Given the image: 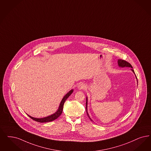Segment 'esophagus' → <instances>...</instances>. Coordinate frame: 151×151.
I'll list each match as a JSON object with an SVG mask.
<instances>
[{
  "mask_svg": "<svg viewBox=\"0 0 151 151\" xmlns=\"http://www.w3.org/2000/svg\"><path fill=\"white\" fill-rule=\"evenodd\" d=\"M78 88L79 90H81V89H85L86 88V86H85V85L83 83H80V84L78 85Z\"/></svg>",
  "mask_w": 151,
  "mask_h": 151,
  "instance_id": "1",
  "label": "esophagus"
}]
</instances>
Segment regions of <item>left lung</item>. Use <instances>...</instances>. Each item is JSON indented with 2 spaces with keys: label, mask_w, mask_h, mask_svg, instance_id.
Here are the masks:
<instances>
[{
  "label": "left lung",
  "mask_w": 151,
  "mask_h": 151,
  "mask_svg": "<svg viewBox=\"0 0 151 151\" xmlns=\"http://www.w3.org/2000/svg\"><path fill=\"white\" fill-rule=\"evenodd\" d=\"M118 65H119V66L120 67H131V68H133V67H132V65H131L129 62H127L125 61V60H118ZM132 71H133V73H134V71L133 69H132ZM136 78H137V76H136ZM87 107H88V98L86 97V114H87L88 116L89 117V119H91H91L90 118V117H89V114H88V108H87Z\"/></svg>",
  "instance_id": "left-lung-1"
}]
</instances>
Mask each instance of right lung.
<instances>
[{
    "instance_id": "right-lung-1",
    "label": "right lung",
    "mask_w": 151,
    "mask_h": 151,
    "mask_svg": "<svg viewBox=\"0 0 151 151\" xmlns=\"http://www.w3.org/2000/svg\"><path fill=\"white\" fill-rule=\"evenodd\" d=\"M73 89L69 91V92H68L64 96V97L63 98V99H62L61 102H60V104L59 106V108L58 109V110L53 114H52V115H51L50 116H47V117H43V118H35V117H31V116H29V115H27L30 117L31 119H32L33 120H35V121H37V122H47L52 121L57 119L62 114V111H63V107L64 103L66 101L67 99L69 97V96L73 93Z\"/></svg>"
}]
</instances>
